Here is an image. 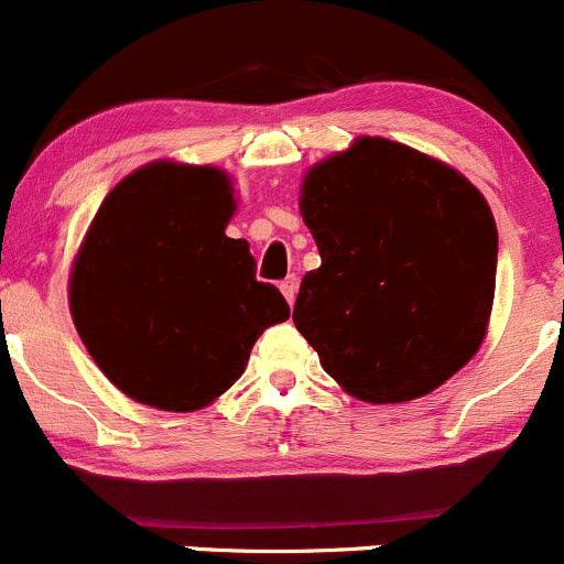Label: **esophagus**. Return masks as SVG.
Returning <instances> with one entry per match:
<instances>
[{
    "instance_id": "34e87169",
    "label": "esophagus",
    "mask_w": 564,
    "mask_h": 564,
    "mask_svg": "<svg viewBox=\"0 0 564 564\" xmlns=\"http://www.w3.org/2000/svg\"><path fill=\"white\" fill-rule=\"evenodd\" d=\"M280 290H282L284 301H288V304H293L295 293H299V280H295V276H288V280L280 284Z\"/></svg>"
}]
</instances>
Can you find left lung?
Wrapping results in <instances>:
<instances>
[{
  "instance_id": "left-lung-1",
  "label": "left lung",
  "mask_w": 564,
  "mask_h": 564,
  "mask_svg": "<svg viewBox=\"0 0 564 564\" xmlns=\"http://www.w3.org/2000/svg\"><path fill=\"white\" fill-rule=\"evenodd\" d=\"M299 210L321 252L293 323L321 365L372 405L425 398L482 345L496 221L455 166L383 137L310 166Z\"/></svg>"
}]
</instances>
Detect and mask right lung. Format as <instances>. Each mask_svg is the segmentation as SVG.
Instances as JSON below:
<instances>
[{
    "label": "right lung",
    "instance_id": "1",
    "mask_svg": "<svg viewBox=\"0 0 564 564\" xmlns=\"http://www.w3.org/2000/svg\"><path fill=\"white\" fill-rule=\"evenodd\" d=\"M238 208L219 166L150 161L122 177L70 265L68 304L106 378L137 403L199 411L247 370L260 334L290 317L274 284L254 280Z\"/></svg>",
    "mask_w": 564,
    "mask_h": 564
}]
</instances>
